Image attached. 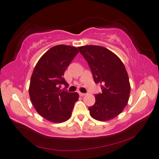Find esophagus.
Masks as SVG:
<instances>
[{
    "mask_svg": "<svg viewBox=\"0 0 159 159\" xmlns=\"http://www.w3.org/2000/svg\"><path fill=\"white\" fill-rule=\"evenodd\" d=\"M79 95H80V96H85V95H86V93H81V92H79Z\"/></svg>",
    "mask_w": 159,
    "mask_h": 159,
    "instance_id": "34e87169",
    "label": "esophagus"
}]
</instances>
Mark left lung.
Listing matches in <instances>:
<instances>
[{
	"label": "left lung",
	"instance_id": "obj_1",
	"mask_svg": "<svg viewBox=\"0 0 159 159\" xmlns=\"http://www.w3.org/2000/svg\"><path fill=\"white\" fill-rule=\"evenodd\" d=\"M91 68L96 84H101L102 92L96 94V102L90 106V115L98 120L116 117L129 101L131 86L125 68L118 57L100 46L79 47Z\"/></svg>",
	"mask_w": 159,
	"mask_h": 159
}]
</instances>
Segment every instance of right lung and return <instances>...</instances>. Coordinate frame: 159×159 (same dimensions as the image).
<instances>
[{"instance_id": "1", "label": "right lung", "mask_w": 159, "mask_h": 159, "mask_svg": "<svg viewBox=\"0 0 159 159\" xmlns=\"http://www.w3.org/2000/svg\"><path fill=\"white\" fill-rule=\"evenodd\" d=\"M76 48L66 45L52 47L42 56L33 71L29 86L30 100L42 117L62 123L71 116L77 92L66 91L69 85L63 77L65 70L79 53ZM61 84L65 89H60Z\"/></svg>"}]
</instances>
